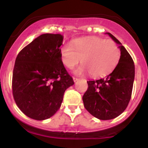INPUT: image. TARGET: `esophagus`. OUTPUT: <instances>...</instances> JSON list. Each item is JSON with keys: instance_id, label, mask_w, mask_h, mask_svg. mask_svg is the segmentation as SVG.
Listing matches in <instances>:
<instances>
[{"instance_id": "esophagus-1", "label": "esophagus", "mask_w": 148, "mask_h": 148, "mask_svg": "<svg viewBox=\"0 0 148 148\" xmlns=\"http://www.w3.org/2000/svg\"><path fill=\"white\" fill-rule=\"evenodd\" d=\"M73 80H74V82H76L77 81H78L79 79L77 78V77H73Z\"/></svg>"}]
</instances>
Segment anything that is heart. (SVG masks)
<instances>
[{"mask_svg":"<svg viewBox=\"0 0 148 148\" xmlns=\"http://www.w3.org/2000/svg\"><path fill=\"white\" fill-rule=\"evenodd\" d=\"M61 59L66 68H74L77 74L89 73L92 77H100L111 72L120 59V51L113 41L100 37L78 38L72 44H65L60 49Z\"/></svg>","mask_w":148,"mask_h":148,"instance_id":"obj_1","label":"heart"}]
</instances>
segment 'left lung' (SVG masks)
<instances>
[{"label": "left lung", "mask_w": 148, "mask_h": 148, "mask_svg": "<svg viewBox=\"0 0 148 148\" xmlns=\"http://www.w3.org/2000/svg\"><path fill=\"white\" fill-rule=\"evenodd\" d=\"M107 34L119 44L120 61L112 72L104 78L88 81V89L82 97L85 109L102 120L115 118L125 111L131 99L135 79V65L131 56L112 34Z\"/></svg>", "instance_id": "obj_1"}]
</instances>
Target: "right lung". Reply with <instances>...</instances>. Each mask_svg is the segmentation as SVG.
Returning a JSON list of instances; mask_svg holds the SVG:
<instances>
[{
  "label": "right lung",
  "mask_w": 148,
  "mask_h": 148,
  "mask_svg": "<svg viewBox=\"0 0 148 148\" xmlns=\"http://www.w3.org/2000/svg\"><path fill=\"white\" fill-rule=\"evenodd\" d=\"M61 34H44L18 54L12 79L14 100L31 119L50 118L60 108L64 92L74 82L61 59Z\"/></svg>",
  "instance_id": "right-lung-1"
}]
</instances>
